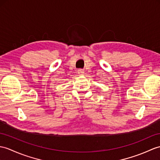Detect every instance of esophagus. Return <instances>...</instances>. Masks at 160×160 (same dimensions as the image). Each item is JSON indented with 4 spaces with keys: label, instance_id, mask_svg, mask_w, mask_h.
<instances>
[{
    "label": "esophagus",
    "instance_id": "1",
    "mask_svg": "<svg viewBox=\"0 0 160 160\" xmlns=\"http://www.w3.org/2000/svg\"><path fill=\"white\" fill-rule=\"evenodd\" d=\"M78 73L79 74H82L84 73V70L82 69H79L78 70Z\"/></svg>",
    "mask_w": 160,
    "mask_h": 160
}]
</instances>
